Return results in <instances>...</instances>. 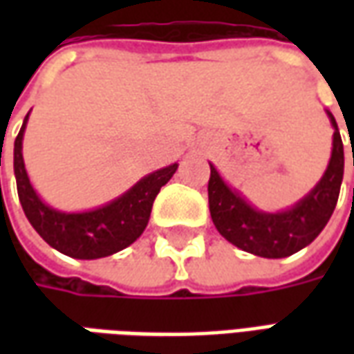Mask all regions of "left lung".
<instances>
[{
  "instance_id": "left-lung-1",
  "label": "left lung",
  "mask_w": 354,
  "mask_h": 354,
  "mask_svg": "<svg viewBox=\"0 0 354 354\" xmlns=\"http://www.w3.org/2000/svg\"><path fill=\"white\" fill-rule=\"evenodd\" d=\"M334 127L332 157L324 176L304 199L282 212H263L223 182L210 165L208 207L220 235L245 252L261 258H286L311 245L334 212L343 180V142L334 115L326 111ZM354 167V155H353Z\"/></svg>"
}]
</instances>
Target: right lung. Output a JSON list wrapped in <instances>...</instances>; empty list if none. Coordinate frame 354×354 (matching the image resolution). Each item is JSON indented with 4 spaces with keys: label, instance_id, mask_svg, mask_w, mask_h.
Listing matches in <instances>:
<instances>
[{
    "label": "right lung",
    "instance_id": "right-lung-1",
    "mask_svg": "<svg viewBox=\"0 0 354 354\" xmlns=\"http://www.w3.org/2000/svg\"><path fill=\"white\" fill-rule=\"evenodd\" d=\"M28 115L15 140V178L20 205L32 227L47 245L75 260L106 258L132 245L146 230L155 197L176 172L178 162L147 174L104 207L88 212H60L39 199L24 169L22 138Z\"/></svg>",
    "mask_w": 354,
    "mask_h": 354
}]
</instances>
